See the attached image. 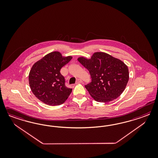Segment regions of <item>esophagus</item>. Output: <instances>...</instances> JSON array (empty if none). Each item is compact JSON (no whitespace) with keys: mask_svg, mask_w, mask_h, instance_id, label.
<instances>
[{"mask_svg":"<svg viewBox=\"0 0 158 158\" xmlns=\"http://www.w3.org/2000/svg\"><path fill=\"white\" fill-rule=\"evenodd\" d=\"M82 82H83V81H81V79H77V83H76L78 84V83H81Z\"/></svg>","mask_w":158,"mask_h":158,"instance_id":"34e87169","label":"esophagus"}]
</instances>
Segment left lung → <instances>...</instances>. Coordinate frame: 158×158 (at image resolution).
I'll return each mask as SVG.
<instances>
[{
  "label": "left lung",
  "instance_id": "8db88e82",
  "mask_svg": "<svg viewBox=\"0 0 158 158\" xmlns=\"http://www.w3.org/2000/svg\"><path fill=\"white\" fill-rule=\"evenodd\" d=\"M77 60L90 74L91 81L85 87L94 100L108 102L124 91L129 73L128 67L121 60L102 52L94 53L90 59L81 57Z\"/></svg>",
  "mask_w": 158,
  "mask_h": 158
}]
</instances>
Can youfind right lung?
<instances>
[{
  "label": "right lung",
  "instance_id": "right-lung-1",
  "mask_svg": "<svg viewBox=\"0 0 158 158\" xmlns=\"http://www.w3.org/2000/svg\"><path fill=\"white\" fill-rule=\"evenodd\" d=\"M72 58L64 57L60 52H54L34 64L29 74V83L39 100L52 106L61 105L67 100L72 89L65 86L60 70Z\"/></svg>",
  "mask_w": 158,
  "mask_h": 158
}]
</instances>
